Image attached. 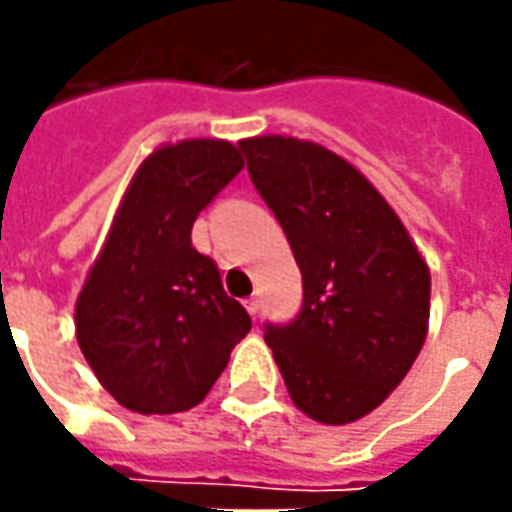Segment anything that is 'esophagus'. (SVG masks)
<instances>
[{"label":"esophagus","mask_w":512,"mask_h":512,"mask_svg":"<svg viewBox=\"0 0 512 512\" xmlns=\"http://www.w3.org/2000/svg\"><path fill=\"white\" fill-rule=\"evenodd\" d=\"M245 310H248L250 315H256V312H259V298H248V301H245Z\"/></svg>","instance_id":"esophagus-1"}]
</instances>
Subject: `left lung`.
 I'll use <instances>...</instances> for the list:
<instances>
[{
	"mask_svg": "<svg viewBox=\"0 0 512 512\" xmlns=\"http://www.w3.org/2000/svg\"><path fill=\"white\" fill-rule=\"evenodd\" d=\"M239 149L304 279L301 315L267 324L264 341L307 417L355 423L423 349L431 270L392 205L341 154L287 135L245 137Z\"/></svg>",
	"mask_w": 512,
	"mask_h": 512,
	"instance_id": "8db88e82",
	"label": "left lung"
}]
</instances>
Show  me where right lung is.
<instances>
[{
	"mask_svg": "<svg viewBox=\"0 0 512 512\" xmlns=\"http://www.w3.org/2000/svg\"><path fill=\"white\" fill-rule=\"evenodd\" d=\"M228 140L157 146L135 171L75 301V338L120 406H197L250 332L216 264L191 245L194 219L242 171Z\"/></svg>",
	"mask_w": 512,
	"mask_h": 512,
	"instance_id": "add662e5",
	"label": "right lung"
}]
</instances>
